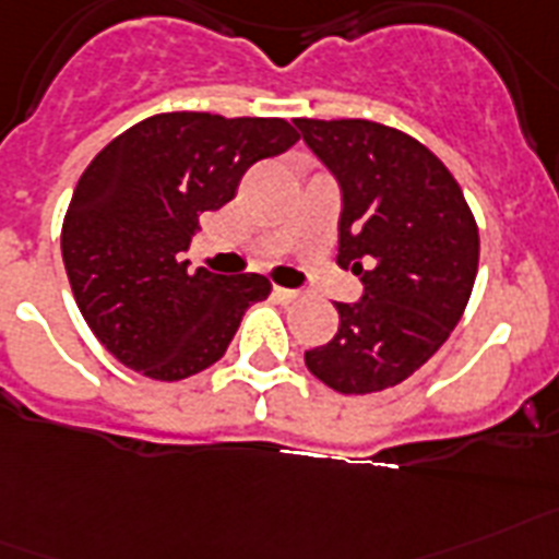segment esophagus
Wrapping results in <instances>:
<instances>
[{
	"mask_svg": "<svg viewBox=\"0 0 559 559\" xmlns=\"http://www.w3.org/2000/svg\"><path fill=\"white\" fill-rule=\"evenodd\" d=\"M274 297L280 299V302H294V299H299V290L283 288V285H274Z\"/></svg>",
	"mask_w": 559,
	"mask_h": 559,
	"instance_id": "obj_1",
	"label": "esophagus"
}]
</instances>
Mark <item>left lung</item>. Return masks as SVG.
Masks as SVG:
<instances>
[{
  "label": "left lung",
  "mask_w": 559,
  "mask_h": 559,
  "mask_svg": "<svg viewBox=\"0 0 559 559\" xmlns=\"http://www.w3.org/2000/svg\"><path fill=\"white\" fill-rule=\"evenodd\" d=\"M343 193L336 262L362 280L336 302L334 340L306 352L340 394L391 389L440 352L472 297L479 234L451 170L408 133L368 119H294Z\"/></svg>",
  "instance_id": "left-lung-1"
}]
</instances>
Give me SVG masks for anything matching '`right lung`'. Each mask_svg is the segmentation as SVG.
I'll return each mask as SVG.
<instances>
[{
    "mask_svg": "<svg viewBox=\"0 0 559 559\" xmlns=\"http://www.w3.org/2000/svg\"><path fill=\"white\" fill-rule=\"evenodd\" d=\"M299 133L285 119L156 114L94 156L62 223V260L82 317L122 366L186 380L223 357L242 313L271 294L260 274L188 271L200 214L237 197L260 159Z\"/></svg>",
    "mask_w": 559,
    "mask_h": 559,
    "instance_id": "1",
    "label": "right lung"
}]
</instances>
